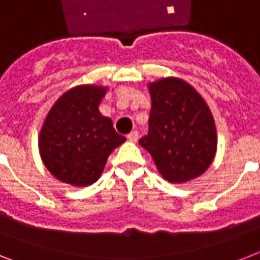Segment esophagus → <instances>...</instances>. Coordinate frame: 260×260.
<instances>
[{
  "mask_svg": "<svg viewBox=\"0 0 260 260\" xmlns=\"http://www.w3.org/2000/svg\"><path fill=\"white\" fill-rule=\"evenodd\" d=\"M126 138H128V140H129V142L136 143V142H138V139H139V132H138V131H132V132H131V134L128 135Z\"/></svg>",
  "mask_w": 260,
  "mask_h": 260,
  "instance_id": "1",
  "label": "esophagus"
}]
</instances>
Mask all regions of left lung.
Listing matches in <instances>:
<instances>
[{"label":"left lung","instance_id":"left-lung-1","mask_svg":"<svg viewBox=\"0 0 260 260\" xmlns=\"http://www.w3.org/2000/svg\"><path fill=\"white\" fill-rule=\"evenodd\" d=\"M148 135L139 143L154 159L162 177L182 183L200 177L212 165L217 134L209 106L198 91L179 78L148 85Z\"/></svg>","mask_w":260,"mask_h":260}]
</instances>
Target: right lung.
Returning a JSON list of instances; mask_svg holds the SVG:
<instances>
[{
	"mask_svg": "<svg viewBox=\"0 0 260 260\" xmlns=\"http://www.w3.org/2000/svg\"><path fill=\"white\" fill-rule=\"evenodd\" d=\"M106 87L82 85L60 95L47 114L39 136L43 163L56 179L89 186L104 171L108 156L125 138L98 106Z\"/></svg>",
	"mask_w": 260,
	"mask_h": 260,
	"instance_id": "obj_1",
	"label": "right lung"
}]
</instances>
